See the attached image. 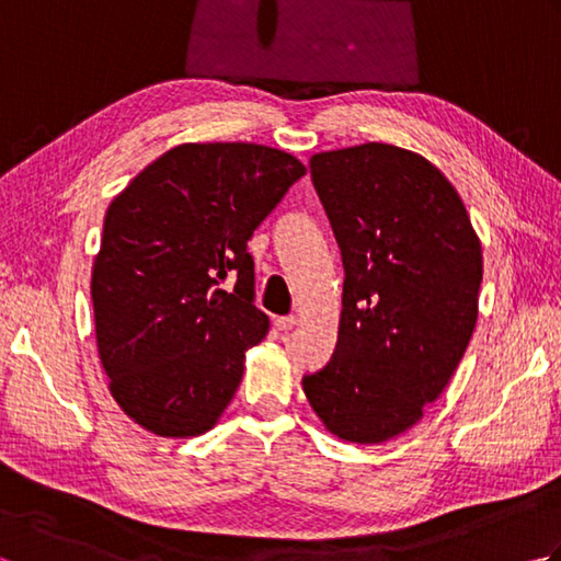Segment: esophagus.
Masks as SVG:
<instances>
[{
    "label": "esophagus",
    "mask_w": 561,
    "mask_h": 561,
    "mask_svg": "<svg viewBox=\"0 0 561 561\" xmlns=\"http://www.w3.org/2000/svg\"><path fill=\"white\" fill-rule=\"evenodd\" d=\"M274 325H277V330H282V332H289V330H294L296 325H299V318H294V316H282V318L274 320Z\"/></svg>",
    "instance_id": "1"
}]
</instances>
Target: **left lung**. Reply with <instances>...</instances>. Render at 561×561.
<instances>
[{"instance_id": "obj_1", "label": "left lung", "mask_w": 561, "mask_h": 561, "mask_svg": "<svg viewBox=\"0 0 561 561\" xmlns=\"http://www.w3.org/2000/svg\"><path fill=\"white\" fill-rule=\"evenodd\" d=\"M342 250L337 347L304 376L330 434L383 444L422 420L478 323L482 245L456 187L408 149L368 145L311 157Z\"/></svg>"}]
</instances>
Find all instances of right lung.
Segmentation results:
<instances>
[{
  "instance_id": "add662e5",
  "label": "right lung",
  "mask_w": 561,
  "mask_h": 561,
  "mask_svg": "<svg viewBox=\"0 0 561 561\" xmlns=\"http://www.w3.org/2000/svg\"><path fill=\"white\" fill-rule=\"evenodd\" d=\"M301 175L272 147L181 145L111 202L91 272L96 344L111 396L147 432L205 434L236 396L270 330L248 241Z\"/></svg>"
}]
</instances>
